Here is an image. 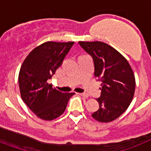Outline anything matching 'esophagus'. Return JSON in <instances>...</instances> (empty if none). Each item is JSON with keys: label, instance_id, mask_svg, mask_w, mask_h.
I'll return each mask as SVG.
<instances>
[{"label": "esophagus", "instance_id": "esophagus-1", "mask_svg": "<svg viewBox=\"0 0 151 151\" xmlns=\"http://www.w3.org/2000/svg\"><path fill=\"white\" fill-rule=\"evenodd\" d=\"M79 94L81 95V96H82V97H86V98H87V97H88V94H87V93H80Z\"/></svg>", "mask_w": 151, "mask_h": 151}]
</instances>
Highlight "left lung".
<instances>
[{
  "mask_svg": "<svg viewBox=\"0 0 151 151\" xmlns=\"http://www.w3.org/2000/svg\"><path fill=\"white\" fill-rule=\"evenodd\" d=\"M80 46L91 55L94 76L101 81L99 109L92 114L97 121H113L126 111L133 100L135 78L128 61L114 47L101 41H80Z\"/></svg>",
  "mask_w": 151,
  "mask_h": 151,
  "instance_id": "left-lung-1",
  "label": "left lung"
}]
</instances>
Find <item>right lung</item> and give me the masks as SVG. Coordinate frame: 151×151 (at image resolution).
<instances>
[{"mask_svg": "<svg viewBox=\"0 0 151 151\" xmlns=\"http://www.w3.org/2000/svg\"><path fill=\"white\" fill-rule=\"evenodd\" d=\"M74 42L47 41L35 47L23 62L18 82L22 100L37 116L45 121L57 118L65 111L75 93H62L47 80L51 79Z\"/></svg>", "mask_w": 151, "mask_h": 151, "instance_id": "1", "label": "right lung"}]
</instances>
